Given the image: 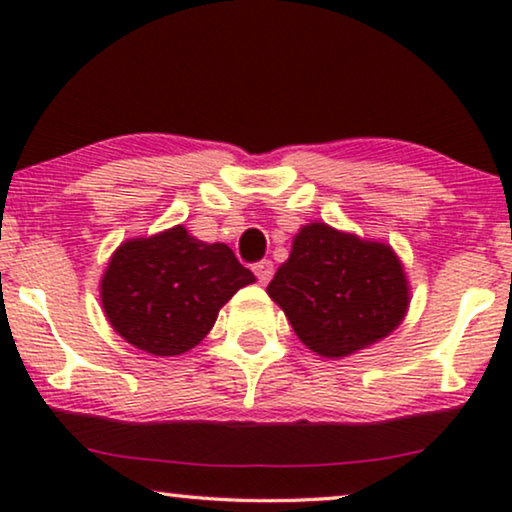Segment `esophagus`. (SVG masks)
<instances>
[{"instance_id":"obj_1","label":"esophagus","mask_w":512,"mask_h":512,"mask_svg":"<svg viewBox=\"0 0 512 512\" xmlns=\"http://www.w3.org/2000/svg\"><path fill=\"white\" fill-rule=\"evenodd\" d=\"M254 275L258 277V282L261 284H268L270 279H272V275H275V265H272V261H258V263H254Z\"/></svg>"}]
</instances>
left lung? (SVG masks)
I'll return each mask as SVG.
<instances>
[{"label": "left lung", "instance_id": "8db88e82", "mask_svg": "<svg viewBox=\"0 0 512 512\" xmlns=\"http://www.w3.org/2000/svg\"><path fill=\"white\" fill-rule=\"evenodd\" d=\"M300 342L342 359L387 338L410 305L403 263L389 244L310 223L268 284Z\"/></svg>", "mask_w": 512, "mask_h": 512}]
</instances>
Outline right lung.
Returning <instances> with one entry per match:
<instances>
[{
    "label": "right lung",
    "instance_id": "right-lung-1",
    "mask_svg": "<svg viewBox=\"0 0 512 512\" xmlns=\"http://www.w3.org/2000/svg\"><path fill=\"white\" fill-rule=\"evenodd\" d=\"M254 282L228 244L200 242L174 226L123 242L104 270L100 296L125 342L153 356H177L198 345L221 307Z\"/></svg>",
    "mask_w": 512,
    "mask_h": 512
}]
</instances>
